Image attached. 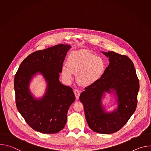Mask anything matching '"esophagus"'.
<instances>
[{
  "mask_svg": "<svg viewBox=\"0 0 151 151\" xmlns=\"http://www.w3.org/2000/svg\"><path fill=\"white\" fill-rule=\"evenodd\" d=\"M73 91H74V94H75V97H76L77 99H78L79 97V96H80V94H81L80 90H78V89H75Z\"/></svg>",
  "mask_w": 151,
  "mask_h": 151,
  "instance_id": "1",
  "label": "esophagus"
}]
</instances>
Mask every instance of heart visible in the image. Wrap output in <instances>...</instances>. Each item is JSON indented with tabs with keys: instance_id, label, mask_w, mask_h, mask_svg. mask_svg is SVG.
Segmentation results:
<instances>
[{
	"instance_id": "1",
	"label": "heart",
	"mask_w": 151,
	"mask_h": 151,
	"mask_svg": "<svg viewBox=\"0 0 151 151\" xmlns=\"http://www.w3.org/2000/svg\"><path fill=\"white\" fill-rule=\"evenodd\" d=\"M105 63L100 57L85 52H72L67 60V65H63L61 73L63 78L70 81L73 73H77L78 82L83 86L90 85L98 81L104 73Z\"/></svg>"
}]
</instances>
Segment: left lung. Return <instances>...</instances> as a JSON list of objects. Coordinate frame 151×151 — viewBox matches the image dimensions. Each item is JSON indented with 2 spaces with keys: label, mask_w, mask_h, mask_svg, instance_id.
I'll use <instances>...</instances> for the list:
<instances>
[{
  "label": "left lung",
  "mask_w": 151,
  "mask_h": 151,
  "mask_svg": "<svg viewBox=\"0 0 151 151\" xmlns=\"http://www.w3.org/2000/svg\"><path fill=\"white\" fill-rule=\"evenodd\" d=\"M102 53L109 57V66L98 81L85 88L79 100L90 128L96 133L109 134L119 131L135 112L139 81L130 58L114 51ZM114 91L118 108L106 113L101 103L102 96L104 92Z\"/></svg>",
  "instance_id": "left-lung-1"
}]
</instances>
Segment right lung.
I'll return each mask as SVG.
<instances>
[{"label": "right lung", "instance_id": "add662e5", "mask_svg": "<svg viewBox=\"0 0 151 151\" xmlns=\"http://www.w3.org/2000/svg\"><path fill=\"white\" fill-rule=\"evenodd\" d=\"M70 45L59 44L35 51L21 63L15 75L14 90L17 109L33 130L54 134L64 128L70 106L75 100L72 88L59 81L63 64ZM44 76L47 87L40 99L34 98L29 90L32 77Z\"/></svg>", "mask_w": 151, "mask_h": 151}]
</instances>
